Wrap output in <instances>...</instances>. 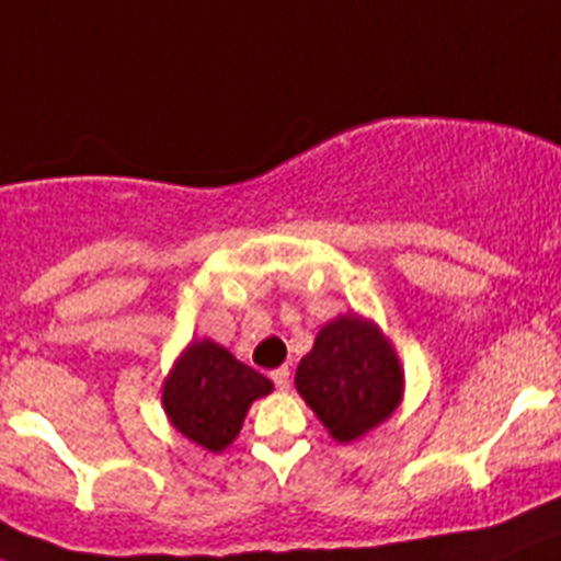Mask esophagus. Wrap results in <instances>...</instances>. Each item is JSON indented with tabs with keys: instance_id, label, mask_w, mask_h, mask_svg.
Returning a JSON list of instances; mask_svg holds the SVG:
<instances>
[{
	"instance_id": "esophagus-1",
	"label": "esophagus",
	"mask_w": 561,
	"mask_h": 561,
	"mask_svg": "<svg viewBox=\"0 0 561 561\" xmlns=\"http://www.w3.org/2000/svg\"><path fill=\"white\" fill-rule=\"evenodd\" d=\"M272 382H275L277 388H280V391H286V388H289V382H291V371H289V366H280V369H275L272 371Z\"/></svg>"
}]
</instances>
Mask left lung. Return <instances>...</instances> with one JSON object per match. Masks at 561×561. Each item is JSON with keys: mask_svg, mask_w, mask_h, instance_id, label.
Wrapping results in <instances>:
<instances>
[{"mask_svg": "<svg viewBox=\"0 0 561 561\" xmlns=\"http://www.w3.org/2000/svg\"><path fill=\"white\" fill-rule=\"evenodd\" d=\"M295 386L330 435L350 444L397 410L402 369L375 324L341 317L319 330Z\"/></svg>", "mask_w": 561, "mask_h": 561, "instance_id": "1", "label": "left lung"}]
</instances>
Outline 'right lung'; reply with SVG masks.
<instances>
[{"mask_svg": "<svg viewBox=\"0 0 561 561\" xmlns=\"http://www.w3.org/2000/svg\"><path fill=\"white\" fill-rule=\"evenodd\" d=\"M270 391L272 382L264 375L204 339L181 355L164 382L162 404L181 435L204 449L220 451L239 435L253 399Z\"/></svg>", "mask_w": 561, "mask_h": 561, "instance_id": "obj_1", "label": "right lung"}]
</instances>
